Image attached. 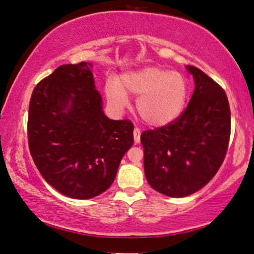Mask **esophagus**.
Instances as JSON below:
<instances>
[{
    "label": "esophagus",
    "mask_w": 254,
    "mask_h": 254,
    "mask_svg": "<svg viewBox=\"0 0 254 254\" xmlns=\"http://www.w3.org/2000/svg\"><path fill=\"white\" fill-rule=\"evenodd\" d=\"M140 134H141V131H140V128L134 127V130H133L134 143H139L140 142Z\"/></svg>",
    "instance_id": "1"
}]
</instances>
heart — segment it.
<instances>
[{
	"label": "heart",
	"mask_w": 254,
	"mask_h": 254,
	"mask_svg": "<svg viewBox=\"0 0 254 254\" xmlns=\"http://www.w3.org/2000/svg\"><path fill=\"white\" fill-rule=\"evenodd\" d=\"M105 91L109 104L116 109L128 104L127 94L139 97L137 112L143 122L163 127L177 120L186 108L189 82L179 71L146 66L122 74L119 82L109 79Z\"/></svg>",
	"instance_id": "b5f03b06"
}]
</instances>
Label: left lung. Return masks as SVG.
Here are the masks:
<instances>
[{
    "label": "left lung",
    "mask_w": 254,
    "mask_h": 254,
    "mask_svg": "<svg viewBox=\"0 0 254 254\" xmlns=\"http://www.w3.org/2000/svg\"><path fill=\"white\" fill-rule=\"evenodd\" d=\"M195 90L186 109L168 126L140 137L148 184L170 197H185L205 186L225 160L230 137V108L217 82L194 66Z\"/></svg>",
    "instance_id": "1"
}]
</instances>
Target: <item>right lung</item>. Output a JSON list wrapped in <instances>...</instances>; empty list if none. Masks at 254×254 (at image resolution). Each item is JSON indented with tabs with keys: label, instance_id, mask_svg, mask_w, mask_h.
<instances>
[{
	"label": "right lung",
	"instance_id": "add662e5",
	"mask_svg": "<svg viewBox=\"0 0 254 254\" xmlns=\"http://www.w3.org/2000/svg\"><path fill=\"white\" fill-rule=\"evenodd\" d=\"M92 65L59 66L35 86L28 109V146L44 180L75 199L111 187L133 145V124L109 120Z\"/></svg>",
	"mask_w": 254,
	"mask_h": 254
}]
</instances>
